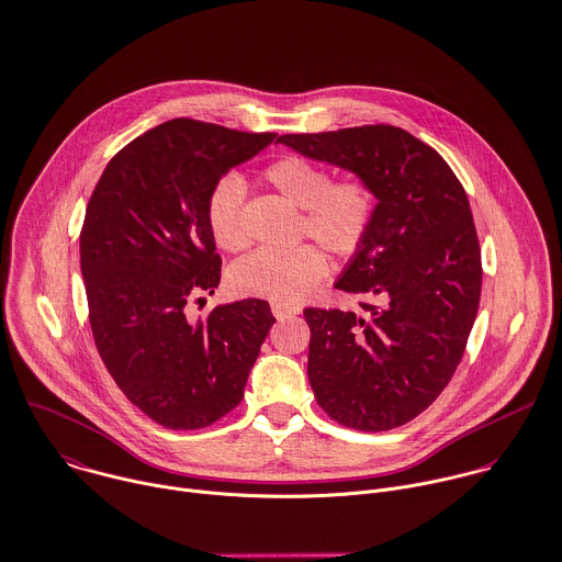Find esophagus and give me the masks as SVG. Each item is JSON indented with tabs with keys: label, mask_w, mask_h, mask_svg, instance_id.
I'll return each instance as SVG.
<instances>
[{
	"label": "esophagus",
	"mask_w": 562,
	"mask_h": 562,
	"mask_svg": "<svg viewBox=\"0 0 562 562\" xmlns=\"http://www.w3.org/2000/svg\"><path fill=\"white\" fill-rule=\"evenodd\" d=\"M272 314L283 321V318H290V316H296L299 310L296 307H288V305H281V303H272Z\"/></svg>",
	"instance_id": "obj_1"
}]
</instances>
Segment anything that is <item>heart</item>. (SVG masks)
Segmentation results:
<instances>
[{"mask_svg": "<svg viewBox=\"0 0 562 562\" xmlns=\"http://www.w3.org/2000/svg\"><path fill=\"white\" fill-rule=\"evenodd\" d=\"M263 181L301 209L299 237L314 239L336 259H353L367 246L376 217V191L362 177L334 181V172L307 157L288 155L263 170ZM246 188L237 177L220 179L206 198V224L217 246L239 252L248 246L244 224ZM327 274L325 255L303 244L292 250L263 248L231 270L235 292L272 303L303 301Z\"/></svg>", "mask_w": 562, "mask_h": 562, "instance_id": "heart-1", "label": "heart"}]
</instances>
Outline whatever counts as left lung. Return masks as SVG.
<instances>
[{"instance_id": "left-lung-1", "label": "left lung", "mask_w": 562, "mask_h": 562, "mask_svg": "<svg viewBox=\"0 0 562 562\" xmlns=\"http://www.w3.org/2000/svg\"><path fill=\"white\" fill-rule=\"evenodd\" d=\"M277 142L360 175L379 200L367 246L336 283L367 296L360 310L303 312L314 396L351 429L405 425L447 387L477 316L482 255L467 191L431 146L396 126Z\"/></svg>"}]
</instances>
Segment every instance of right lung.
Returning <instances> with one entry per match:
<instances>
[{"label": "right lung", "instance_id": "right-lung-1", "mask_svg": "<svg viewBox=\"0 0 562 562\" xmlns=\"http://www.w3.org/2000/svg\"><path fill=\"white\" fill-rule=\"evenodd\" d=\"M272 139L170 120L124 146L89 198L80 270L98 353L128 401L168 429H202L235 409L274 325L259 299L195 323L186 314L222 274L209 191Z\"/></svg>", "mask_w": 562, "mask_h": 562}]
</instances>
